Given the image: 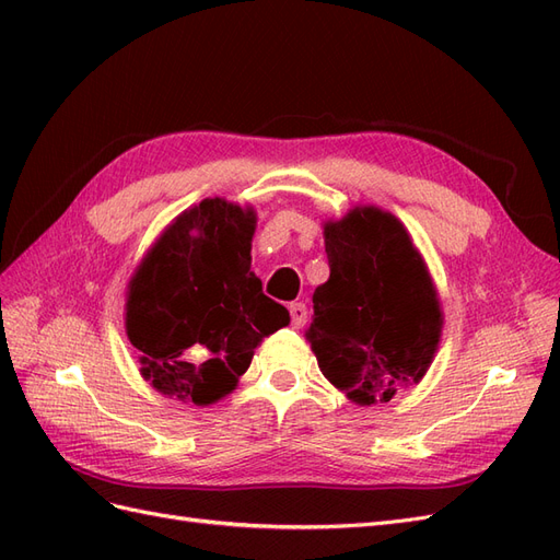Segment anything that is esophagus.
Wrapping results in <instances>:
<instances>
[{"mask_svg":"<svg viewBox=\"0 0 560 560\" xmlns=\"http://www.w3.org/2000/svg\"><path fill=\"white\" fill-rule=\"evenodd\" d=\"M290 315H292V327H294V329H301L303 325H306V317H308L306 303H301V301L290 303Z\"/></svg>","mask_w":560,"mask_h":560,"instance_id":"34e87169","label":"esophagus"}]
</instances>
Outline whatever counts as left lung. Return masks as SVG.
Wrapping results in <instances>:
<instances>
[{"label":"left lung","instance_id":"8db88e82","mask_svg":"<svg viewBox=\"0 0 560 560\" xmlns=\"http://www.w3.org/2000/svg\"><path fill=\"white\" fill-rule=\"evenodd\" d=\"M329 280L313 294L306 331L319 371L360 406L418 383L442 338L436 290L395 214L354 208L325 224Z\"/></svg>","mask_w":560,"mask_h":560}]
</instances>
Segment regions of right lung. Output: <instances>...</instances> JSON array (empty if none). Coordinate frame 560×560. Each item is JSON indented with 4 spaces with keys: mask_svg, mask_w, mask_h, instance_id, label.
Returning <instances> with one entry per match:
<instances>
[{
    "mask_svg": "<svg viewBox=\"0 0 560 560\" xmlns=\"http://www.w3.org/2000/svg\"><path fill=\"white\" fill-rule=\"evenodd\" d=\"M254 226L252 208L206 198L163 231L135 270L126 331L159 393L214 404L238 385L254 348L290 325L249 270Z\"/></svg>",
    "mask_w": 560,
    "mask_h": 560,
    "instance_id": "right-lung-1",
    "label": "right lung"
}]
</instances>
